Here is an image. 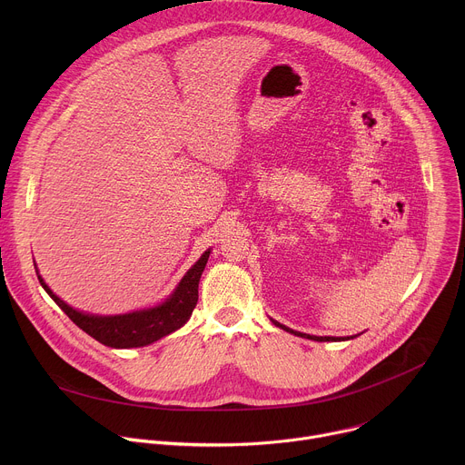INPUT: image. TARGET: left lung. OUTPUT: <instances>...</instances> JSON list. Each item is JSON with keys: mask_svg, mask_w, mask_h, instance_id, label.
Listing matches in <instances>:
<instances>
[{"mask_svg": "<svg viewBox=\"0 0 465 465\" xmlns=\"http://www.w3.org/2000/svg\"><path fill=\"white\" fill-rule=\"evenodd\" d=\"M278 327H282V329H285V331H291V333H294V335H298V337H303V339H309V341H316V342H329V341H346V339H339V337H312V335H305V333H298V331H292V329H289V327H285V325H282V323H278L276 320H272ZM350 339V337H348ZM353 339V337H351Z\"/></svg>", "mask_w": 465, "mask_h": 465, "instance_id": "1", "label": "left lung"}]
</instances>
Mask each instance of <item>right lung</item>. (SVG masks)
Segmentation results:
<instances>
[{
    "label": "right lung",
    "instance_id": "right-lung-1",
    "mask_svg": "<svg viewBox=\"0 0 465 465\" xmlns=\"http://www.w3.org/2000/svg\"><path fill=\"white\" fill-rule=\"evenodd\" d=\"M208 257L210 250L193 264L173 296H169L162 305L119 316H92L79 312L54 296L40 276L38 280L56 305L70 316V320L101 344L110 348H142L173 333L189 320L198 302V282H201Z\"/></svg>",
    "mask_w": 465,
    "mask_h": 465
}]
</instances>
